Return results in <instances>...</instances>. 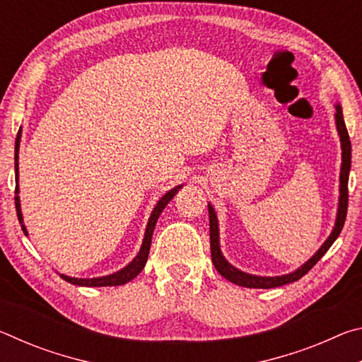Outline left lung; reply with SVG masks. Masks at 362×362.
Segmentation results:
<instances>
[{
  "mask_svg": "<svg viewBox=\"0 0 362 362\" xmlns=\"http://www.w3.org/2000/svg\"><path fill=\"white\" fill-rule=\"evenodd\" d=\"M335 127L337 132H339L340 137V146H341V166H340V188H339V206H337V217L334 228L327 236V240L322 243V246L316 250L315 255L311 259L306 260L303 265H300L297 269L281 274V276H257V274H250L246 272H241L240 268L233 267L231 263L225 259L222 254V249H220V233H218V218L216 209H214L211 203H207V209H209V233H211V255H212V263L216 267L217 272L222 274L225 279L231 281L233 284L249 287V289H273V287H279L284 284L293 283V281H298L302 276L313 268L317 260L327 252L329 247L332 246L334 241L339 238L340 231L343 228V223H345L346 218V207H348V175H350L351 169V142L350 136H348L345 119H343V112L341 105L339 102L335 103Z\"/></svg>",
  "mask_w": 362,
  "mask_h": 362,
  "instance_id": "1",
  "label": "left lung"
}]
</instances>
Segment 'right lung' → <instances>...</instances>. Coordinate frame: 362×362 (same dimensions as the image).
Listing matches in <instances>:
<instances>
[{"instance_id": "1", "label": "right lung", "mask_w": 362, "mask_h": 362, "mask_svg": "<svg viewBox=\"0 0 362 362\" xmlns=\"http://www.w3.org/2000/svg\"><path fill=\"white\" fill-rule=\"evenodd\" d=\"M21 139H22V127L17 132V139H16V148H14V169H16V211H17V217H19V222L22 225V231L25 233V236H28L27 226L23 225V216H22V209H21V196H19V148H21ZM183 185H177L175 188L169 189V192L163 196L161 199L158 201L156 206L153 207V211L150 214L148 223H146L145 228V235H144V241L142 246H140V250L137 255L134 257L131 263H127L124 268L118 269L112 274H107V276H99V278H73V276H66V274H60V278L65 279L66 283L75 284V286H83V287H105V286H121L132 281L137 274L142 272L146 259H148V252H150V244H151V236H153V230H155V225L158 222V217L161 216V212L164 207L168 206L170 199L174 198L177 192L182 188Z\"/></svg>"}]
</instances>
